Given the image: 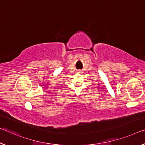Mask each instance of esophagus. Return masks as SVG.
Listing matches in <instances>:
<instances>
[{
	"label": "esophagus",
	"instance_id": "1",
	"mask_svg": "<svg viewBox=\"0 0 145 145\" xmlns=\"http://www.w3.org/2000/svg\"><path fill=\"white\" fill-rule=\"evenodd\" d=\"M77 72L79 73H82V71L81 70H77Z\"/></svg>",
	"mask_w": 145,
	"mask_h": 145
}]
</instances>
